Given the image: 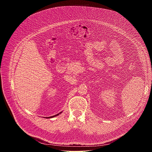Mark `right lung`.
Listing matches in <instances>:
<instances>
[{
  "mask_svg": "<svg viewBox=\"0 0 152 152\" xmlns=\"http://www.w3.org/2000/svg\"><path fill=\"white\" fill-rule=\"evenodd\" d=\"M59 115V114H56V115H53V116H52V117H46V118H52V117H55V116H57V115Z\"/></svg>",
  "mask_w": 152,
  "mask_h": 152,
  "instance_id": "add662e5",
  "label": "right lung"
}]
</instances>
